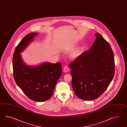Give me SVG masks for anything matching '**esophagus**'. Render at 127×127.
<instances>
[{
  "label": "esophagus",
  "mask_w": 127,
  "mask_h": 127,
  "mask_svg": "<svg viewBox=\"0 0 127 127\" xmlns=\"http://www.w3.org/2000/svg\"><path fill=\"white\" fill-rule=\"evenodd\" d=\"M69 70V69L68 67L67 66H65L64 69H63V71L64 72H68Z\"/></svg>",
  "instance_id": "34e87169"
}]
</instances>
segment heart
Instances as JSON below:
<instances>
[{
    "instance_id": "1",
    "label": "heart",
    "mask_w": 127,
    "mask_h": 127,
    "mask_svg": "<svg viewBox=\"0 0 127 127\" xmlns=\"http://www.w3.org/2000/svg\"><path fill=\"white\" fill-rule=\"evenodd\" d=\"M81 55V52L79 51H75L72 52L70 55V58L72 60H75L76 59L79 58V56Z\"/></svg>"
}]
</instances>
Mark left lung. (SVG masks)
I'll return each instance as SVG.
<instances>
[{
	"instance_id": "8db88e82",
	"label": "left lung",
	"mask_w": 127,
	"mask_h": 127,
	"mask_svg": "<svg viewBox=\"0 0 127 127\" xmlns=\"http://www.w3.org/2000/svg\"><path fill=\"white\" fill-rule=\"evenodd\" d=\"M90 49L69 64L72 86L76 95L85 100L95 99L108 88L115 74V61L109 43L99 34Z\"/></svg>"
}]
</instances>
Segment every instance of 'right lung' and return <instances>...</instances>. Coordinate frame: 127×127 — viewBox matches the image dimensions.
<instances>
[{
	"label": "right lung",
	"instance_id": "right-lung-1",
	"mask_svg": "<svg viewBox=\"0 0 127 127\" xmlns=\"http://www.w3.org/2000/svg\"><path fill=\"white\" fill-rule=\"evenodd\" d=\"M38 33L27 34L14 51L12 62L15 81L30 99L43 102L52 96L55 86L62 74V63L43 62L36 66L24 63L21 53L33 41Z\"/></svg>",
	"mask_w": 127,
	"mask_h": 127
}]
</instances>
